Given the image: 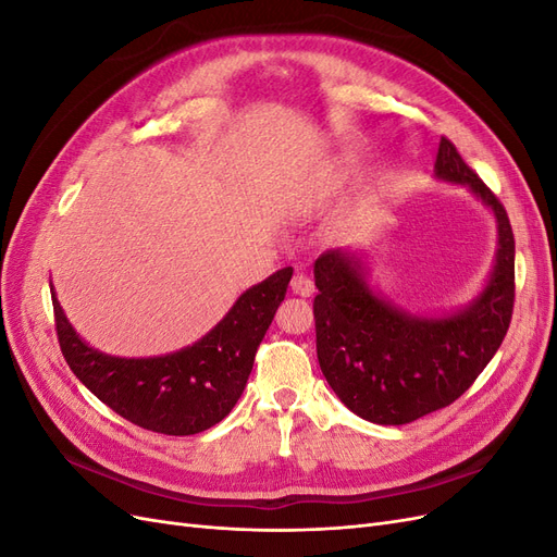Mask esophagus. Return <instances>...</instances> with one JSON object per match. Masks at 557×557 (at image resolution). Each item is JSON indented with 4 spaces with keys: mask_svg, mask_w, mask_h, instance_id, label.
Returning a JSON list of instances; mask_svg holds the SVG:
<instances>
[{
    "mask_svg": "<svg viewBox=\"0 0 557 557\" xmlns=\"http://www.w3.org/2000/svg\"><path fill=\"white\" fill-rule=\"evenodd\" d=\"M290 290H293L295 295H299V297H311V295L315 293V285H313V281H311L307 274L297 272V274L293 276V281H290Z\"/></svg>",
    "mask_w": 557,
    "mask_h": 557,
    "instance_id": "esophagus-1",
    "label": "esophagus"
}]
</instances>
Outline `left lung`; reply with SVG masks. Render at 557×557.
<instances>
[{
    "mask_svg": "<svg viewBox=\"0 0 557 557\" xmlns=\"http://www.w3.org/2000/svg\"><path fill=\"white\" fill-rule=\"evenodd\" d=\"M434 172L462 183L497 218L493 276L471 305L444 318L411 315L369 288L346 250L315 260V350L320 369L346 407L369 423L407 425L458 399L507 336L516 299V242L507 209L442 137Z\"/></svg>",
    "mask_w": 557,
    "mask_h": 557,
    "instance_id": "left-lung-1",
    "label": "left lung"
}]
</instances>
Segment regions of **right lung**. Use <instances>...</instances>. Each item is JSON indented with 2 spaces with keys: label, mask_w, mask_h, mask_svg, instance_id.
<instances>
[{
  "label": "right lung",
  "mask_w": 557,
  "mask_h": 557,
  "mask_svg": "<svg viewBox=\"0 0 557 557\" xmlns=\"http://www.w3.org/2000/svg\"><path fill=\"white\" fill-rule=\"evenodd\" d=\"M290 276L293 267H285L252 285L197 344L141 360L111 358L78 339L50 288L62 356L76 379L129 423L174 436L205 432L242 397Z\"/></svg>",
  "instance_id": "obj_1"
}]
</instances>
